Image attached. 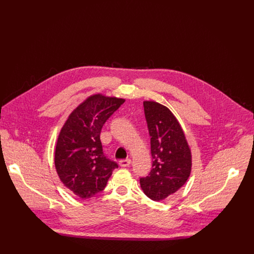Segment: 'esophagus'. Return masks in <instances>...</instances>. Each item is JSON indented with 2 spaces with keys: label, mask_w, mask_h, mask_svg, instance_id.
<instances>
[{
  "label": "esophagus",
  "mask_w": 254,
  "mask_h": 254,
  "mask_svg": "<svg viewBox=\"0 0 254 254\" xmlns=\"http://www.w3.org/2000/svg\"><path fill=\"white\" fill-rule=\"evenodd\" d=\"M130 164H131L130 159H127V160H122V161H120V166H121L122 168L128 167Z\"/></svg>",
  "instance_id": "34e87169"
}]
</instances>
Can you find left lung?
Masks as SVG:
<instances>
[{
    "label": "left lung",
    "instance_id": "8db88e82",
    "mask_svg": "<svg viewBox=\"0 0 254 254\" xmlns=\"http://www.w3.org/2000/svg\"><path fill=\"white\" fill-rule=\"evenodd\" d=\"M143 107L151 135L153 168L139 183L149 198L162 201L187 182L192 169V153L182 127L167 106L144 100Z\"/></svg>",
    "mask_w": 254,
    "mask_h": 254
}]
</instances>
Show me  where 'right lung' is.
Returning a JSON list of instances; mask_svg holds the SVG:
<instances>
[{
  "mask_svg": "<svg viewBox=\"0 0 254 254\" xmlns=\"http://www.w3.org/2000/svg\"><path fill=\"white\" fill-rule=\"evenodd\" d=\"M125 98L95 93L78 104L65 121L55 148L54 164L63 185L81 199L102 191L118 164L105 158L102 126Z\"/></svg>",
  "mask_w": 254,
  "mask_h": 254,
  "instance_id": "obj_1",
  "label": "right lung"
}]
</instances>
